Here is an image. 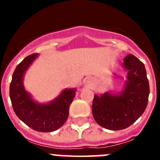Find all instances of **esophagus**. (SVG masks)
Instances as JSON below:
<instances>
[{
    "label": "esophagus",
    "mask_w": 160,
    "mask_h": 160,
    "mask_svg": "<svg viewBox=\"0 0 160 160\" xmlns=\"http://www.w3.org/2000/svg\"><path fill=\"white\" fill-rule=\"evenodd\" d=\"M86 83H87V84H89V83H90V82H88V81H87V82H86Z\"/></svg>",
    "instance_id": "obj_1"
}]
</instances>
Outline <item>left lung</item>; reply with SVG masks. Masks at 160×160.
<instances>
[{
	"label": "left lung",
	"instance_id": "left-lung-1",
	"mask_svg": "<svg viewBox=\"0 0 160 160\" xmlns=\"http://www.w3.org/2000/svg\"><path fill=\"white\" fill-rule=\"evenodd\" d=\"M128 81L118 94H94L92 114L97 123L106 129L118 131L132 125L143 114L148 106L150 88L143 63L134 55L123 59Z\"/></svg>",
	"mask_w": 160,
	"mask_h": 160
}]
</instances>
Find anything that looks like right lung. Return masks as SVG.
<instances>
[{"label":"right lung","mask_w":160,"mask_h":160,"mask_svg":"<svg viewBox=\"0 0 160 160\" xmlns=\"http://www.w3.org/2000/svg\"><path fill=\"white\" fill-rule=\"evenodd\" d=\"M33 53L17 66L9 87V96L17 116L28 127L39 132H51L60 128L69 116V109L75 89H65L55 99L46 104L33 101L25 90L23 78L25 71L37 57Z\"/></svg>","instance_id":"obj_1"}]
</instances>
